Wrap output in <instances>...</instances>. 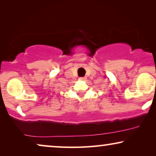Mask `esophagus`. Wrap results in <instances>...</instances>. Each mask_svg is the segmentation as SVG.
<instances>
[{
	"mask_svg": "<svg viewBox=\"0 0 156 156\" xmlns=\"http://www.w3.org/2000/svg\"><path fill=\"white\" fill-rule=\"evenodd\" d=\"M80 80H82V81L86 80V77H80Z\"/></svg>",
	"mask_w": 156,
	"mask_h": 156,
	"instance_id": "esophagus-1",
	"label": "esophagus"
}]
</instances>
